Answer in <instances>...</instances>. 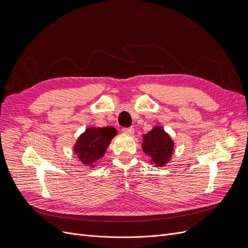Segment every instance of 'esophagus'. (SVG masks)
Wrapping results in <instances>:
<instances>
[{
    "instance_id": "1",
    "label": "esophagus",
    "mask_w": 248,
    "mask_h": 248,
    "mask_svg": "<svg viewBox=\"0 0 248 248\" xmlns=\"http://www.w3.org/2000/svg\"><path fill=\"white\" fill-rule=\"evenodd\" d=\"M122 131H123L124 133H127V134H133L134 129H133L132 127H127V128H123Z\"/></svg>"
}]
</instances>
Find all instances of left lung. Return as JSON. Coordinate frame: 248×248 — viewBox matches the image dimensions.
I'll list each match as a JSON object with an SVG mask.
<instances>
[{
  "label": "left lung",
  "instance_id": "obj_1",
  "mask_svg": "<svg viewBox=\"0 0 248 248\" xmlns=\"http://www.w3.org/2000/svg\"><path fill=\"white\" fill-rule=\"evenodd\" d=\"M143 152L150 155L152 161L157 167H162L171 158L174 143L162 127H155L150 132L143 135Z\"/></svg>",
  "mask_w": 248,
  "mask_h": 248
}]
</instances>
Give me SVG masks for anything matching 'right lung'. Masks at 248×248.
Instances as JSON below:
<instances>
[{"label": "right lung", "mask_w": 248, "mask_h": 248, "mask_svg": "<svg viewBox=\"0 0 248 248\" xmlns=\"http://www.w3.org/2000/svg\"><path fill=\"white\" fill-rule=\"evenodd\" d=\"M117 134L114 127L88 128L78 138L74 146V153L84 165H93L105 155L108 145Z\"/></svg>", "instance_id": "obj_1"}]
</instances>
